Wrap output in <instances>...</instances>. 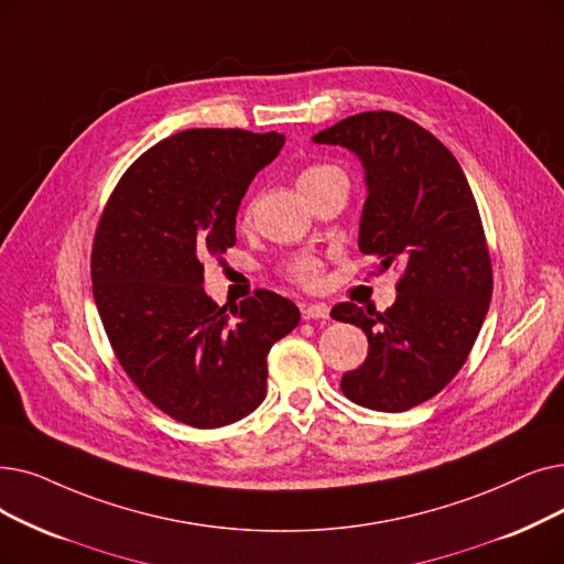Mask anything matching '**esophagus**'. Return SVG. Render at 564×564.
Segmentation results:
<instances>
[{"label": "esophagus", "instance_id": "esophagus-1", "mask_svg": "<svg viewBox=\"0 0 564 564\" xmlns=\"http://www.w3.org/2000/svg\"><path fill=\"white\" fill-rule=\"evenodd\" d=\"M302 313H304L306 321H327V317H329V306L323 304V302H317V304H304V306H302Z\"/></svg>", "mask_w": 564, "mask_h": 564}]
</instances>
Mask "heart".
<instances>
[{"instance_id": "heart-1", "label": "heart", "mask_w": 564, "mask_h": 564, "mask_svg": "<svg viewBox=\"0 0 564 564\" xmlns=\"http://www.w3.org/2000/svg\"><path fill=\"white\" fill-rule=\"evenodd\" d=\"M332 175H343V173H340L338 167H334V165H311L300 175V186L315 184V182H321V180L332 177ZM288 269H290V276L292 279L308 285V288L317 285V283H321V279H323V262L317 260L315 256H308V253H302L297 258H292Z\"/></svg>"}]
</instances>
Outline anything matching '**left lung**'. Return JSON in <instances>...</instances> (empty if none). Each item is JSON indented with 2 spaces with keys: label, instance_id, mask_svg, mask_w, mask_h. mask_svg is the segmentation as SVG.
<instances>
[{
  "label": "left lung",
  "instance_id": "8db88e82",
  "mask_svg": "<svg viewBox=\"0 0 564 564\" xmlns=\"http://www.w3.org/2000/svg\"><path fill=\"white\" fill-rule=\"evenodd\" d=\"M364 167L359 251L403 267L384 313L343 302L332 317L369 338V355L340 378L357 405L403 412L433 399L468 359L494 292L475 195L454 154L397 112H361L315 133Z\"/></svg>",
  "mask_w": 564,
  "mask_h": 564
}]
</instances>
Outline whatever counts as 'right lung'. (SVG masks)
<instances>
[{"label":"right lung","instance_id":"add662e5","mask_svg":"<svg viewBox=\"0 0 564 564\" xmlns=\"http://www.w3.org/2000/svg\"><path fill=\"white\" fill-rule=\"evenodd\" d=\"M283 133L188 129L147 150L96 228L91 285L121 369L170 417L218 429L267 394V355L300 308L258 290L230 311L203 288V258L226 253L237 209Z\"/></svg>","mask_w":564,"mask_h":564}]
</instances>
